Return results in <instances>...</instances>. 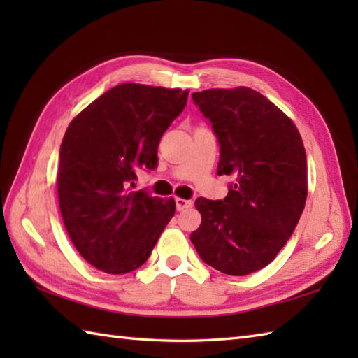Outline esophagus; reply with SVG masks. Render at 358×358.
I'll return each mask as SVG.
<instances>
[{"mask_svg": "<svg viewBox=\"0 0 358 358\" xmlns=\"http://www.w3.org/2000/svg\"><path fill=\"white\" fill-rule=\"evenodd\" d=\"M175 203H177V209L178 210H185V209H187V208H192V200H185V199H181V196H177V199H175Z\"/></svg>", "mask_w": 358, "mask_h": 358, "instance_id": "esophagus-1", "label": "esophagus"}]
</instances>
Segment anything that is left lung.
I'll return each mask as SVG.
<instances>
[{
    "mask_svg": "<svg viewBox=\"0 0 358 358\" xmlns=\"http://www.w3.org/2000/svg\"><path fill=\"white\" fill-rule=\"evenodd\" d=\"M220 143L218 175H232L224 200L196 199L201 224L191 241L227 275L263 269L286 245L308 196L306 152L285 112L250 87L192 94Z\"/></svg>",
    "mask_w": 358,
    "mask_h": 358,
    "instance_id": "obj_1",
    "label": "left lung"
}]
</instances>
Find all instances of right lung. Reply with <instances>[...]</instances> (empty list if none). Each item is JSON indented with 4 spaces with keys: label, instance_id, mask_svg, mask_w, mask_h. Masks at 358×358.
<instances>
[{
    "label": "right lung",
    "instance_id": "1",
    "mask_svg": "<svg viewBox=\"0 0 358 358\" xmlns=\"http://www.w3.org/2000/svg\"><path fill=\"white\" fill-rule=\"evenodd\" d=\"M189 90L124 83L75 117L59 149L57 189L64 227L94 268L126 273L146 263L175 214V200L135 187V172L155 169L166 129Z\"/></svg>",
    "mask_w": 358,
    "mask_h": 358
}]
</instances>
